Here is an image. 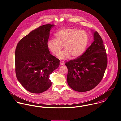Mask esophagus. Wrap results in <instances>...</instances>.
<instances>
[{"label": "esophagus", "mask_w": 121, "mask_h": 121, "mask_svg": "<svg viewBox=\"0 0 121 121\" xmlns=\"http://www.w3.org/2000/svg\"><path fill=\"white\" fill-rule=\"evenodd\" d=\"M64 64V62L63 61H60V65H63Z\"/></svg>", "instance_id": "34e87169"}]
</instances>
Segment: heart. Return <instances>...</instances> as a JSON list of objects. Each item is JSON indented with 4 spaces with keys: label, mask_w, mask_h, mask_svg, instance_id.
Listing matches in <instances>:
<instances>
[{
    "label": "heart",
    "mask_w": 121,
    "mask_h": 121,
    "mask_svg": "<svg viewBox=\"0 0 121 121\" xmlns=\"http://www.w3.org/2000/svg\"><path fill=\"white\" fill-rule=\"evenodd\" d=\"M88 36L85 31L76 29H63L55 35V39L47 43L49 51L57 56L64 47L65 50L58 55L60 59H66L71 56L76 58L84 52L88 43Z\"/></svg>",
    "instance_id": "obj_1"
}]
</instances>
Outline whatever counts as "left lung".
Segmentation results:
<instances>
[{
  "label": "left lung",
  "instance_id": "1",
  "mask_svg": "<svg viewBox=\"0 0 121 121\" xmlns=\"http://www.w3.org/2000/svg\"><path fill=\"white\" fill-rule=\"evenodd\" d=\"M94 41L86 52L77 59L66 62L68 86L78 92L95 87L104 74L107 59L105 47L97 31L91 30Z\"/></svg>",
  "mask_w": 121,
  "mask_h": 121
}]
</instances>
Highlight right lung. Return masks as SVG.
I'll return each mask as SVG.
<instances>
[{"mask_svg":"<svg viewBox=\"0 0 121 121\" xmlns=\"http://www.w3.org/2000/svg\"><path fill=\"white\" fill-rule=\"evenodd\" d=\"M55 24L40 26L19 41L15 51L17 78L22 86L33 93H41L51 86L49 75L60 65L47 46L50 30Z\"/></svg>","mask_w":121,"mask_h":121,"instance_id":"obj_1","label":"right lung"}]
</instances>
